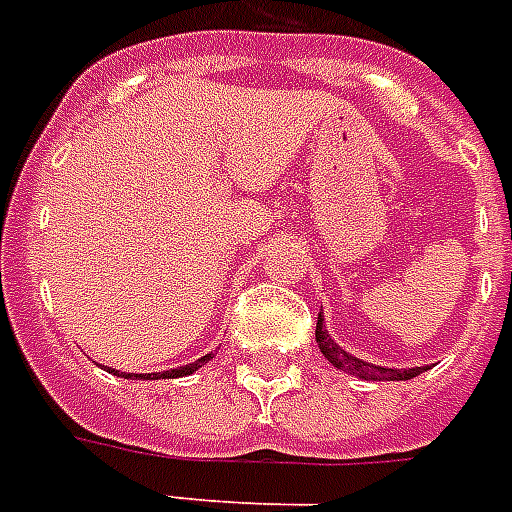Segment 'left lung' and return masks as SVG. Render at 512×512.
<instances>
[{
  "label": "left lung",
  "mask_w": 512,
  "mask_h": 512,
  "mask_svg": "<svg viewBox=\"0 0 512 512\" xmlns=\"http://www.w3.org/2000/svg\"><path fill=\"white\" fill-rule=\"evenodd\" d=\"M315 343L321 348L326 359L332 361L337 370L351 372V375H359L364 380H410L424 372V367H413V370H388V367H375L370 361H361L351 353H345L340 345L334 343L332 337L326 334L324 329V315H318V326H315Z\"/></svg>",
  "instance_id": "left-lung-1"
}]
</instances>
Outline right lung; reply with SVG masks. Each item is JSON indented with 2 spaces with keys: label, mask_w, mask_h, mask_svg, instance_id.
<instances>
[{
  "label": "right lung",
  "mask_w": 512,
  "mask_h": 512,
  "mask_svg": "<svg viewBox=\"0 0 512 512\" xmlns=\"http://www.w3.org/2000/svg\"><path fill=\"white\" fill-rule=\"evenodd\" d=\"M215 353L210 351V353H205V356H202V359H197V361H191V364H186V367H178V370H167V372H153V375H124V378H148V380H161V378H183V375H191V372H197L199 367H205L207 361L213 359ZM115 375V370H110Z\"/></svg>",
  "instance_id": "right-lung-1"
}]
</instances>
